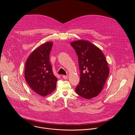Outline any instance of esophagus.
Masks as SVG:
<instances>
[{
    "label": "esophagus",
    "mask_w": 135,
    "mask_h": 135,
    "mask_svg": "<svg viewBox=\"0 0 135 135\" xmlns=\"http://www.w3.org/2000/svg\"><path fill=\"white\" fill-rule=\"evenodd\" d=\"M62 78H63V79H64L65 80H66V79H67L68 76H67V75H63V76H62Z\"/></svg>",
    "instance_id": "1"
}]
</instances>
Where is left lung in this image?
Segmentation results:
<instances>
[{
	"label": "left lung",
	"instance_id": "8db88e82",
	"mask_svg": "<svg viewBox=\"0 0 135 135\" xmlns=\"http://www.w3.org/2000/svg\"><path fill=\"white\" fill-rule=\"evenodd\" d=\"M78 56L80 81L75 91L89 99L98 95L102 90L109 73L108 64L102 51L86 41L70 43Z\"/></svg>",
	"mask_w": 135,
	"mask_h": 135
}]
</instances>
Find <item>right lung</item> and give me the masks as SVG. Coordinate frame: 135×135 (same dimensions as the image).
<instances>
[{
  "instance_id": "right-lung-1",
  "label": "right lung",
  "mask_w": 135,
  "mask_h": 135,
  "mask_svg": "<svg viewBox=\"0 0 135 135\" xmlns=\"http://www.w3.org/2000/svg\"><path fill=\"white\" fill-rule=\"evenodd\" d=\"M52 46V42H46L37 47L29 55L26 63V82L33 91L42 96L53 91L57 81L49 59Z\"/></svg>"
}]
</instances>
